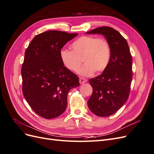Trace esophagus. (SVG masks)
<instances>
[{
  "mask_svg": "<svg viewBox=\"0 0 154 154\" xmlns=\"http://www.w3.org/2000/svg\"><path fill=\"white\" fill-rule=\"evenodd\" d=\"M79 81H80V84H82V83H84L87 82V80L84 78H80V80H79Z\"/></svg>",
  "mask_w": 154,
  "mask_h": 154,
  "instance_id": "1",
  "label": "esophagus"
}]
</instances>
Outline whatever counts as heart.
I'll list each match as a JSON object with an SVG mask.
<instances>
[{"label":"heart","mask_w":154,"mask_h":154,"mask_svg":"<svg viewBox=\"0 0 154 154\" xmlns=\"http://www.w3.org/2000/svg\"><path fill=\"white\" fill-rule=\"evenodd\" d=\"M72 51L63 49L60 57L63 66L71 71H77L83 61L84 65L79 70L82 76H88L96 71L100 73L108 67L111 55L109 42L94 36H82L72 43Z\"/></svg>","instance_id":"heart-1"}]
</instances>
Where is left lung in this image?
I'll return each instance as SVG.
<instances>
[{
	"instance_id": "left-lung-1",
	"label": "left lung",
	"mask_w": 154,
	"mask_h": 154,
	"mask_svg": "<svg viewBox=\"0 0 154 154\" xmlns=\"http://www.w3.org/2000/svg\"><path fill=\"white\" fill-rule=\"evenodd\" d=\"M101 34L109 42L111 50L108 67L89 83L92 94L88 106L100 117L109 116L122 107L129 96L132 79V58L127 40L112 27L103 26L87 32Z\"/></svg>"
}]
</instances>
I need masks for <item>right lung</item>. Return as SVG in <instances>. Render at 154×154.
<instances>
[{"instance_id": "obj_1", "label": "right lung", "mask_w": 154, "mask_h": 154, "mask_svg": "<svg viewBox=\"0 0 154 154\" xmlns=\"http://www.w3.org/2000/svg\"><path fill=\"white\" fill-rule=\"evenodd\" d=\"M77 33L48 31L37 35L26 49L21 74L22 92L35 113L45 119L66 110L67 94L80 85L76 74L63 66L60 52Z\"/></svg>"}]
</instances>
